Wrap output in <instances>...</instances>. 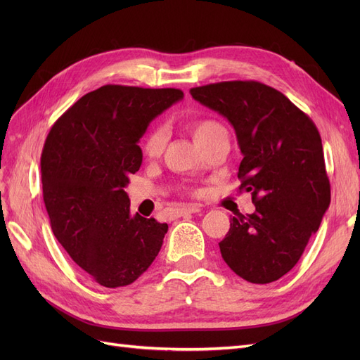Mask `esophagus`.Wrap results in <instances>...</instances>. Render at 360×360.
<instances>
[{"mask_svg":"<svg viewBox=\"0 0 360 360\" xmlns=\"http://www.w3.org/2000/svg\"><path fill=\"white\" fill-rule=\"evenodd\" d=\"M201 210V205L200 204H188V205H183L181 209H177V216H184V214H189V213H197Z\"/></svg>","mask_w":360,"mask_h":360,"instance_id":"1","label":"esophagus"}]
</instances>
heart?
Segmentation results:
<instances>
[{"mask_svg": "<svg viewBox=\"0 0 360 360\" xmlns=\"http://www.w3.org/2000/svg\"><path fill=\"white\" fill-rule=\"evenodd\" d=\"M188 129L191 130V134L201 148L207 146L210 141L219 135L221 132H226L225 127L216 122V120L212 118H200V120H193L188 124ZM167 143V132L165 129L158 126V127H151L147 135L144 136L143 141V153L148 159H155L158 158L162 151L163 147H165Z\"/></svg>", "mask_w": 360, "mask_h": 360, "instance_id": "b5f03b06", "label": "heart"}]
</instances>
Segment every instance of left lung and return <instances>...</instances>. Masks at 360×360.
Segmentation results:
<instances>
[{"label": "left lung", "mask_w": 360, "mask_h": 360, "mask_svg": "<svg viewBox=\"0 0 360 360\" xmlns=\"http://www.w3.org/2000/svg\"><path fill=\"white\" fill-rule=\"evenodd\" d=\"M191 94L233 124L243 155L238 189L255 204L252 214L231 217L222 258L252 284L278 281L297 264L330 204L319 129L281 91L257 81L195 86Z\"/></svg>", "instance_id": "1"}]
</instances>
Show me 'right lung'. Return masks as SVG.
Listing matches in <instances>:
<instances>
[{"label":"right lung","mask_w":360,"mask_h":360,"mask_svg":"<svg viewBox=\"0 0 360 360\" xmlns=\"http://www.w3.org/2000/svg\"><path fill=\"white\" fill-rule=\"evenodd\" d=\"M181 97L179 89L103 85L72 105L43 146V201L53 236L106 288L132 284L162 248L168 225L130 214L123 188L143 162L138 141L148 123Z\"/></svg>","instance_id":"right-lung-1"}]
</instances>
